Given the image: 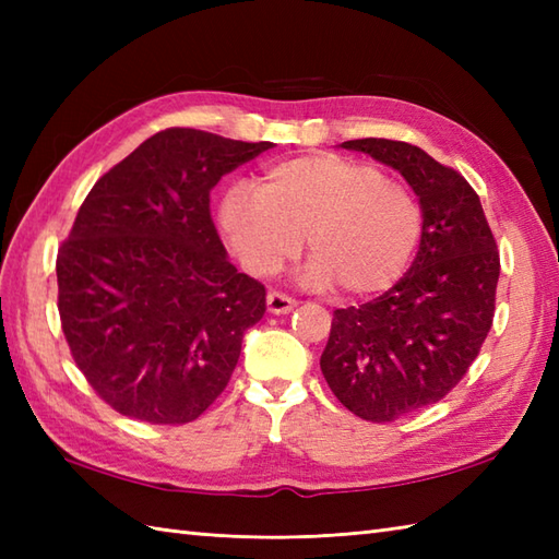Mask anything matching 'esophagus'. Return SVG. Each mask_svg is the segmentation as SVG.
<instances>
[{"mask_svg": "<svg viewBox=\"0 0 559 559\" xmlns=\"http://www.w3.org/2000/svg\"><path fill=\"white\" fill-rule=\"evenodd\" d=\"M295 305H298V302H295L290 295L281 293V290H271L266 295V307H269L271 314H288Z\"/></svg>", "mask_w": 559, "mask_h": 559, "instance_id": "obj_1", "label": "esophagus"}]
</instances>
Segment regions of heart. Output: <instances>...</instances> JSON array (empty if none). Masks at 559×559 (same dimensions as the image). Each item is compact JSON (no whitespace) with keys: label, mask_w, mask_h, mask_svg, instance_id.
Returning <instances> with one entry per match:
<instances>
[{"label":"heart","mask_w":559,"mask_h":559,"mask_svg":"<svg viewBox=\"0 0 559 559\" xmlns=\"http://www.w3.org/2000/svg\"><path fill=\"white\" fill-rule=\"evenodd\" d=\"M221 228L247 271L269 276L300 252L307 281L353 298L389 290L406 273L423 235V206L408 185L338 153L281 160L223 197Z\"/></svg>","instance_id":"obj_1"}]
</instances>
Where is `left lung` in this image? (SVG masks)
<instances>
[{
    "mask_svg": "<svg viewBox=\"0 0 559 559\" xmlns=\"http://www.w3.org/2000/svg\"><path fill=\"white\" fill-rule=\"evenodd\" d=\"M399 170L423 206L420 247L394 288L372 302L336 310L322 374L350 413L391 423L442 401L454 389L495 317L500 252L466 177L406 141L355 139Z\"/></svg>",
    "mask_w": 559,
    "mask_h": 559,
    "instance_id": "left-lung-1",
    "label": "left lung"
}]
</instances>
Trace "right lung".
Wrapping results in <instances>:
<instances>
[{"mask_svg":"<svg viewBox=\"0 0 559 559\" xmlns=\"http://www.w3.org/2000/svg\"><path fill=\"white\" fill-rule=\"evenodd\" d=\"M271 141L173 127L93 185L57 252V307L71 358L117 413L151 425L197 420L266 312L211 221V189Z\"/></svg>","mask_w":559,"mask_h":559,"instance_id":"1","label":"right lung"}]
</instances>
